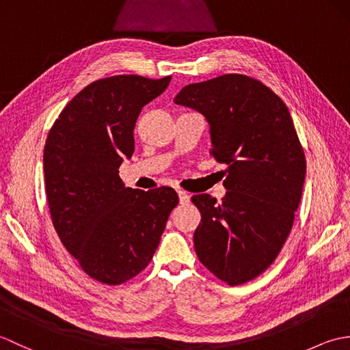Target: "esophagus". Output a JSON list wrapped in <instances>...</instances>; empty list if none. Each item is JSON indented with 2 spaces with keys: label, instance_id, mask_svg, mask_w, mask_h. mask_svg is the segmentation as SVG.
<instances>
[{
  "label": "esophagus",
  "instance_id": "34e87169",
  "mask_svg": "<svg viewBox=\"0 0 350 350\" xmlns=\"http://www.w3.org/2000/svg\"><path fill=\"white\" fill-rule=\"evenodd\" d=\"M177 194H179V202H180V204H188V203L191 202V196L188 194L187 191L179 189V191H177Z\"/></svg>",
  "mask_w": 350,
  "mask_h": 350
}]
</instances>
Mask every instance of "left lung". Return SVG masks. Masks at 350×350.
<instances>
[{
  "label": "left lung",
  "instance_id": "obj_1",
  "mask_svg": "<svg viewBox=\"0 0 350 350\" xmlns=\"http://www.w3.org/2000/svg\"><path fill=\"white\" fill-rule=\"evenodd\" d=\"M174 103L206 117L211 154L227 163L222 203L191 198L202 213L196 252L215 277L243 284L277 258L301 202L307 165L292 116L269 87L239 73L183 87Z\"/></svg>",
  "mask_w": 350,
  "mask_h": 350
}]
</instances>
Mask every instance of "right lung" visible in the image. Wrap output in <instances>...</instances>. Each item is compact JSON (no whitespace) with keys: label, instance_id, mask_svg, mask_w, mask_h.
<instances>
[{"label":"right lung","instance_id":"right-lung-1","mask_svg":"<svg viewBox=\"0 0 350 350\" xmlns=\"http://www.w3.org/2000/svg\"><path fill=\"white\" fill-rule=\"evenodd\" d=\"M170 81L138 75L94 81L48 133L43 170L52 224L83 271L103 284H122L146 269L179 203L173 188H126L118 176L133 153L141 109Z\"/></svg>","mask_w":350,"mask_h":350}]
</instances>
